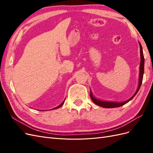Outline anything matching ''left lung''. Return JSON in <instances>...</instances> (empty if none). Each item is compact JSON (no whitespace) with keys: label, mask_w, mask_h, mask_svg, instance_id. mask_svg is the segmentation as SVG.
Listing matches in <instances>:
<instances>
[{"label":"left lung","mask_w":153,"mask_h":153,"mask_svg":"<svg viewBox=\"0 0 153 153\" xmlns=\"http://www.w3.org/2000/svg\"><path fill=\"white\" fill-rule=\"evenodd\" d=\"M138 43H139L140 45V69H139V78H138V88L135 92V94H133V96L131 97V98H129V100H127L124 101H122V102H115V101H104V100H101L97 99L96 98L93 96L92 93V91L90 90V95H91V100H92L93 102L100 106H101V107L103 108H115V107H119V106H123L129 102V101L131 100L134 96H135L139 90L140 87L141 86L142 82V79H143V71H144V57H143V50L142 45L138 41Z\"/></svg>","instance_id":"8db88e82"}]
</instances>
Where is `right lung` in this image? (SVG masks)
Wrapping results in <instances>:
<instances>
[{
  "mask_svg": "<svg viewBox=\"0 0 153 153\" xmlns=\"http://www.w3.org/2000/svg\"><path fill=\"white\" fill-rule=\"evenodd\" d=\"M64 101H65V100H64V101H63V102H62V103H61L60 104L59 106H56V107H55V108H52V110H53V109H57V108H60L61 107V106H62V105L64 104Z\"/></svg>",
  "mask_w": 153,
  "mask_h": 153,
  "instance_id": "obj_1",
  "label": "right lung"
}]
</instances>
